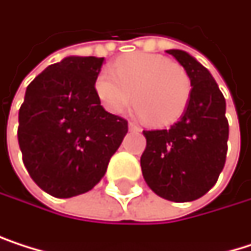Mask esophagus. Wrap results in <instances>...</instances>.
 I'll list each match as a JSON object with an SVG mask.
<instances>
[{"label":"esophagus","mask_w":251,"mask_h":251,"mask_svg":"<svg viewBox=\"0 0 251 251\" xmlns=\"http://www.w3.org/2000/svg\"><path fill=\"white\" fill-rule=\"evenodd\" d=\"M128 128L133 130V131H140V127L137 124H134V123H128Z\"/></svg>","instance_id":"1"}]
</instances>
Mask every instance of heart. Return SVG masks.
Segmentation results:
<instances>
[{
    "instance_id": "b5f03b06",
    "label": "heart",
    "mask_w": 251,
    "mask_h": 251,
    "mask_svg": "<svg viewBox=\"0 0 251 251\" xmlns=\"http://www.w3.org/2000/svg\"><path fill=\"white\" fill-rule=\"evenodd\" d=\"M95 90L111 114H121L136 98V111L142 118L153 126H167L185 112L192 82L183 66L164 56L131 53L120 57L114 71L102 69Z\"/></svg>"
}]
</instances>
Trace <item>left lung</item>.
I'll list each match as a JSON object with an SVG mask.
<instances>
[{
	"mask_svg": "<svg viewBox=\"0 0 251 251\" xmlns=\"http://www.w3.org/2000/svg\"><path fill=\"white\" fill-rule=\"evenodd\" d=\"M189 74V103L177 123L167 130H143L146 148L140 156L148 186L175 202L194 201L207 194L224 170L229 124L226 102L214 78L195 57L167 50Z\"/></svg>",
	"mask_w": 251,
	"mask_h": 251,
	"instance_id": "obj_1",
	"label": "left lung"
}]
</instances>
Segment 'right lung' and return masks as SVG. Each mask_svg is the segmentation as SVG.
I'll use <instances>...</instances> for the list:
<instances>
[{"label":"right lung","instance_id":"1","mask_svg":"<svg viewBox=\"0 0 251 251\" xmlns=\"http://www.w3.org/2000/svg\"><path fill=\"white\" fill-rule=\"evenodd\" d=\"M103 60L65 57L26 88L17 128L23 164L53 197L71 198L95 188L128 131L127 120L106 112L96 95Z\"/></svg>","mask_w":251,"mask_h":251}]
</instances>
